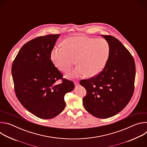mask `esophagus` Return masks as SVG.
Masks as SVG:
<instances>
[{
  "label": "esophagus",
  "mask_w": 147,
  "mask_h": 147,
  "mask_svg": "<svg viewBox=\"0 0 147 147\" xmlns=\"http://www.w3.org/2000/svg\"><path fill=\"white\" fill-rule=\"evenodd\" d=\"M74 83L75 86H77L78 84H79V81H74Z\"/></svg>",
  "instance_id": "obj_1"
}]
</instances>
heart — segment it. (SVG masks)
I'll return each instance as SVG.
<instances>
[{"label": "heart", "mask_w": 147, "mask_h": 147, "mask_svg": "<svg viewBox=\"0 0 147 147\" xmlns=\"http://www.w3.org/2000/svg\"><path fill=\"white\" fill-rule=\"evenodd\" d=\"M110 48L107 42L83 36H72L55 47L51 55L54 65L60 71H69L76 63L79 65L67 76L94 77L103 69L108 61Z\"/></svg>", "instance_id": "1"}]
</instances>
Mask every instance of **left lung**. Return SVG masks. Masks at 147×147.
Returning <instances> with one entry per match:
<instances>
[{"label": "left lung", "mask_w": 147, "mask_h": 147, "mask_svg": "<svg viewBox=\"0 0 147 147\" xmlns=\"http://www.w3.org/2000/svg\"><path fill=\"white\" fill-rule=\"evenodd\" d=\"M101 36L110 48L105 66L95 77L81 80L80 85L87 91L82 99L86 110L96 117L105 119L119 113L131 99L136 65L130 52L117 39L111 35Z\"/></svg>", "instance_id": "1"}]
</instances>
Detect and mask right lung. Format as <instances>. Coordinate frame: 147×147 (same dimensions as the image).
I'll list each match as a JSON object with an SVG mask.
<instances>
[{"label":"right lung","mask_w":147,"mask_h":147,"mask_svg":"<svg viewBox=\"0 0 147 147\" xmlns=\"http://www.w3.org/2000/svg\"><path fill=\"white\" fill-rule=\"evenodd\" d=\"M60 34L39 36L24 44L11 67L16 96L22 105L36 117L52 119L66 107L65 95L74 88V83L63 75L51 59ZM63 79L62 82H55Z\"/></svg>","instance_id":"right-lung-1"}]
</instances>
